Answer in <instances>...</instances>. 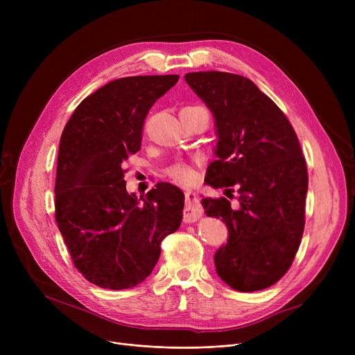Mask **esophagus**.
I'll return each instance as SVG.
<instances>
[{
  "label": "esophagus",
  "instance_id": "esophagus-1",
  "mask_svg": "<svg viewBox=\"0 0 355 355\" xmlns=\"http://www.w3.org/2000/svg\"><path fill=\"white\" fill-rule=\"evenodd\" d=\"M204 210L201 201L194 191H185V207H184V221L193 223L202 216Z\"/></svg>",
  "mask_w": 355,
  "mask_h": 355
}]
</instances>
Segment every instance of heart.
<instances>
[{"label": "heart", "mask_w": 355, "mask_h": 355, "mask_svg": "<svg viewBox=\"0 0 355 355\" xmlns=\"http://www.w3.org/2000/svg\"><path fill=\"white\" fill-rule=\"evenodd\" d=\"M168 174H170L175 181L178 182H190L194 177V173L189 165L185 164H174L173 166H170V170H168Z\"/></svg>", "instance_id": "1"}]
</instances>
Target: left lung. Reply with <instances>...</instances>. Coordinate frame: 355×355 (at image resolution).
Instances as JSON below:
<instances>
[{
  "label": "left lung",
  "mask_w": 355,
  "mask_h": 355,
  "mask_svg": "<svg viewBox=\"0 0 355 355\" xmlns=\"http://www.w3.org/2000/svg\"><path fill=\"white\" fill-rule=\"evenodd\" d=\"M216 121L217 146L206 174L227 198H202L221 217L227 243L214 254L217 275L240 292L262 291L291 268L305 226L308 171L295 130L277 105L248 78L226 71L184 76Z\"/></svg>",
  "instance_id": "8db88e82"
}]
</instances>
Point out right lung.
I'll return each mask as SVG.
<instances>
[{"instance_id": "obj_1", "label": "right lung", "mask_w": 355, "mask_h": 355, "mask_svg": "<svg viewBox=\"0 0 355 355\" xmlns=\"http://www.w3.org/2000/svg\"><path fill=\"white\" fill-rule=\"evenodd\" d=\"M178 74L112 80L74 109L59 145L55 221L74 266L93 285L128 289L151 275L165 236L178 230L184 194L158 182L126 191L123 162L141 149L149 109Z\"/></svg>"}]
</instances>
